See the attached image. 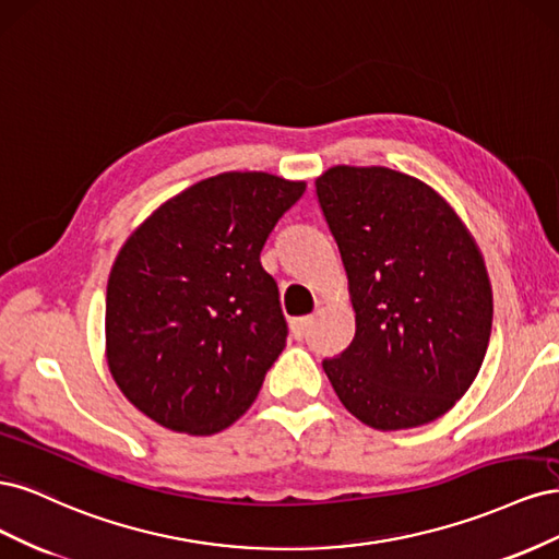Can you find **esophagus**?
I'll list each match as a JSON object with an SVG mask.
<instances>
[{
  "label": "esophagus",
  "instance_id": "34e87169",
  "mask_svg": "<svg viewBox=\"0 0 559 559\" xmlns=\"http://www.w3.org/2000/svg\"><path fill=\"white\" fill-rule=\"evenodd\" d=\"M312 317H298V319H294V324H292V331H294V337L296 341H300V337H306V333H308V329L312 326Z\"/></svg>",
  "mask_w": 559,
  "mask_h": 559
}]
</instances>
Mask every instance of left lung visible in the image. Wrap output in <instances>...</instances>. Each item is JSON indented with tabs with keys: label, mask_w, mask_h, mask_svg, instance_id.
<instances>
[{
	"label": "left lung",
	"mask_w": 559,
	"mask_h": 559,
	"mask_svg": "<svg viewBox=\"0 0 559 559\" xmlns=\"http://www.w3.org/2000/svg\"><path fill=\"white\" fill-rule=\"evenodd\" d=\"M314 186L357 312L352 345L321 366L364 425H427L466 394L485 359L492 289L480 251L415 177L337 165Z\"/></svg>",
	"instance_id": "obj_1"
}]
</instances>
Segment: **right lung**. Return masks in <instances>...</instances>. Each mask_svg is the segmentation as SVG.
Segmentation results:
<instances>
[{
  "label": "right lung",
  "instance_id": "1",
  "mask_svg": "<svg viewBox=\"0 0 559 559\" xmlns=\"http://www.w3.org/2000/svg\"><path fill=\"white\" fill-rule=\"evenodd\" d=\"M302 181L224 173L167 200L118 251L107 361L160 427L210 436L247 413L282 354L286 319L261 249Z\"/></svg>",
  "mask_w": 559,
  "mask_h": 559
}]
</instances>
